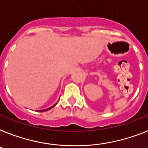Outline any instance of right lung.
Instances as JSON below:
<instances>
[{
  "instance_id": "1",
  "label": "right lung",
  "mask_w": 148,
  "mask_h": 148,
  "mask_svg": "<svg viewBox=\"0 0 148 148\" xmlns=\"http://www.w3.org/2000/svg\"><path fill=\"white\" fill-rule=\"evenodd\" d=\"M56 104H57V103H56ZM56 104H54V105H53V106H52V107H49V108H47V109H45V110H38V111H40V112H45V111H47V110H51V108H53V107H54L55 105Z\"/></svg>"
}]
</instances>
